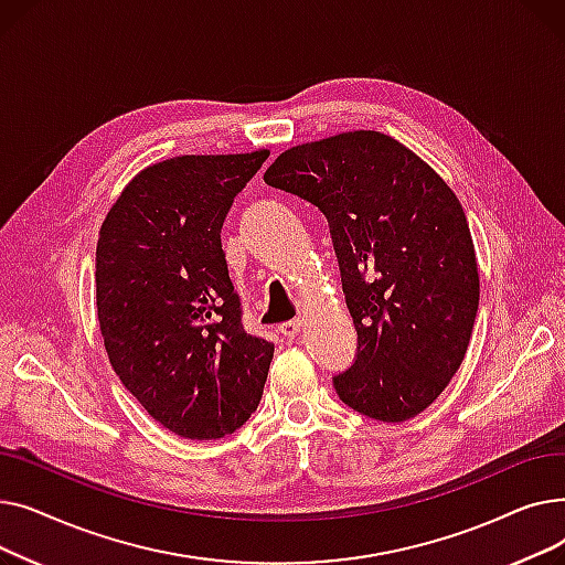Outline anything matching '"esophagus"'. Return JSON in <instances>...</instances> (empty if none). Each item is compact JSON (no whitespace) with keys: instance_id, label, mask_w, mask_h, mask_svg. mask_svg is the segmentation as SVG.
Segmentation results:
<instances>
[{"instance_id":"34e87169","label":"esophagus","mask_w":565,"mask_h":565,"mask_svg":"<svg viewBox=\"0 0 565 565\" xmlns=\"http://www.w3.org/2000/svg\"><path fill=\"white\" fill-rule=\"evenodd\" d=\"M300 330H302V320L300 318H295V320H286V322H281L279 324V334L284 337V339H295L300 334Z\"/></svg>"}]
</instances>
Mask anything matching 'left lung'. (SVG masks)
Returning a JSON list of instances; mask_svg holds the SVG:
<instances>
[{
    "instance_id": "1",
    "label": "left lung",
    "mask_w": 565,
    "mask_h": 565,
    "mask_svg": "<svg viewBox=\"0 0 565 565\" xmlns=\"http://www.w3.org/2000/svg\"><path fill=\"white\" fill-rule=\"evenodd\" d=\"M263 181L328 217L358 330L339 398L377 422L424 412L460 369L479 311L462 205L401 141L358 130L295 146Z\"/></svg>"
}]
</instances>
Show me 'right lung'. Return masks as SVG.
<instances>
[{
	"instance_id": "right-lung-1",
	"label": "right lung",
	"mask_w": 565,
	"mask_h": 565,
	"mask_svg": "<svg viewBox=\"0 0 565 565\" xmlns=\"http://www.w3.org/2000/svg\"><path fill=\"white\" fill-rule=\"evenodd\" d=\"M183 156L132 178L96 249V305L109 362L151 417L220 439L258 407L275 345L243 328L222 249L233 199L267 160Z\"/></svg>"
}]
</instances>
